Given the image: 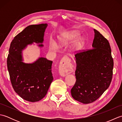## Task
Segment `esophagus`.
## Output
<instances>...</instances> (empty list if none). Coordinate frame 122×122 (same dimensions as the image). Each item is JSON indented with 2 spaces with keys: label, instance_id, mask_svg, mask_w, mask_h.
<instances>
[{
  "label": "esophagus",
  "instance_id": "esophagus-1",
  "mask_svg": "<svg viewBox=\"0 0 122 122\" xmlns=\"http://www.w3.org/2000/svg\"><path fill=\"white\" fill-rule=\"evenodd\" d=\"M72 68L69 60L66 58L61 59L59 67V71L61 76H65L71 73Z\"/></svg>",
  "mask_w": 122,
  "mask_h": 122
}]
</instances>
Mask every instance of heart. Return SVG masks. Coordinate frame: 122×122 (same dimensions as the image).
Masks as SVG:
<instances>
[{"label":"heart","instance_id":"b5f03b06","mask_svg":"<svg viewBox=\"0 0 122 122\" xmlns=\"http://www.w3.org/2000/svg\"><path fill=\"white\" fill-rule=\"evenodd\" d=\"M78 35V33L76 32H70L63 37L59 38V43L60 45H66L70 42H71L76 38ZM84 45V40L82 37L77 38L74 40L72 45V50L74 51H79L83 48ZM56 46V42L52 40L50 41V48L51 49H54Z\"/></svg>","mask_w":122,"mask_h":122}]
</instances>
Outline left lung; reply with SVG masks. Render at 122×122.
Masks as SVG:
<instances>
[{
	"label": "left lung",
	"instance_id": "obj_1",
	"mask_svg": "<svg viewBox=\"0 0 122 122\" xmlns=\"http://www.w3.org/2000/svg\"><path fill=\"white\" fill-rule=\"evenodd\" d=\"M95 33L93 49L79 50L75 54L76 82L71 90L74 100L89 104L97 100L112 81L113 59L108 41L99 31Z\"/></svg>",
	"mask_w": 122,
	"mask_h": 122
}]
</instances>
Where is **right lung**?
I'll return each mask as SVG.
<instances>
[{"label": "right lung", "mask_w": 122, "mask_h": 122, "mask_svg": "<svg viewBox=\"0 0 122 122\" xmlns=\"http://www.w3.org/2000/svg\"><path fill=\"white\" fill-rule=\"evenodd\" d=\"M47 25L46 24L29 25L15 36L10 44L7 61L10 81L15 91L29 102H38L47 93L53 80L52 61L40 58L33 63H25L22 62L21 51L33 42L42 43Z\"/></svg>", "instance_id": "right-lung-1"}]
</instances>
